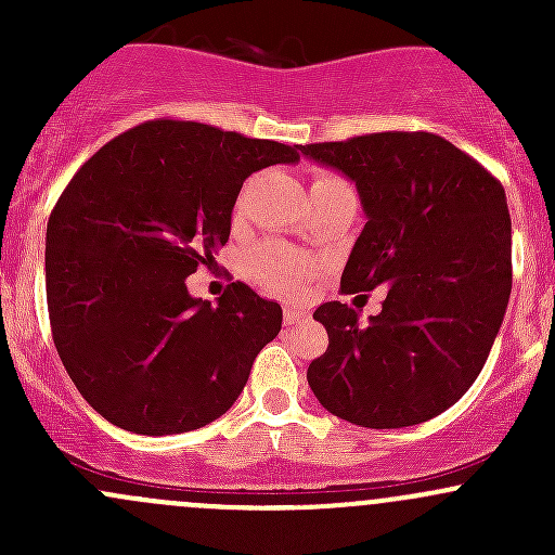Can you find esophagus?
<instances>
[{"instance_id":"obj_1","label":"esophagus","mask_w":555,"mask_h":555,"mask_svg":"<svg viewBox=\"0 0 555 555\" xmlns=\"http://www.w3.org/2000/svg\"><path fill=\"white\" fill-rule=\"evenodd\" d=\"M300 319H306V313L304 311H298V309H293V306H287V309H284V324H298Z\"/></svg>"}]
</instances>
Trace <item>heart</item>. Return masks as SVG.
I'll return each instance as SVG.
<instances>
[{"mask_svg":"<svg viewBox=\"0 0 555 555\" xmlns=\"http://www.w3.org/2000/svg\"><path fill=\"white\" fill-rule=\"evenodd\" d=\"M311 188H346V182L333 173H322V177L313 179ZM249 276L271 293L295 298V295L304 293L306 282H309L311 260L282 244H262L251 251Z\"/></svg>","mask_w":555,"mask_h":555,"instance_id":"b5f03b06","label":"heart"}]
</instances>
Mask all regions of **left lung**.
<instances>
[{"mask_svg": "<svg viewBox=\"0 0 555 555\" xmlns=\"http://www.w3.org/2000/svg\"><path fill=\"white\" fill-rule=\"evenodd\" d=\"M300 153L346 173L365 209L340 293L389 287L367 324L340 300L313 311L330 346L309 365L311 391L333 416L371 429L440 416L483 371L511 298L505 188L427 131L300 144Z\"/></svg>", "mask_w": 555, "mask_h": 555, "instance_id": "obj_1", "label": "left lung"}]
</instances>
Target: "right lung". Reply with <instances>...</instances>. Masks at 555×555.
<instances>
[{"label":"right lung","mask_w":555,"mask_h":555,"mask_svg":"<svg viewBox=\"0 0 555 555\" xmlns=\"http://www.w3.org/2000/svg\"><path fill=\"white\" fill-rule=\"evenodd\" d=\"M298 147L193 120H147L72 177L44 238L53 344L88 405L137 435L220 418L282 330V306L244 282L217 306L184 279L231 236L249 173Z\"/></svg>","instance_id":"obj_1"}]
</instances>
